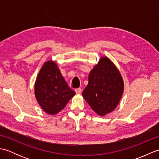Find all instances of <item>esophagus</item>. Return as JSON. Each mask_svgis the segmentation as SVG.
<instances>
[{"instance_id": "34e87169", "label": "esophagus", "mask_w": 159, "mask_h": 159, "mask_svg": "<svg viewBox=\"0 0 159 159\" xmlns=\"http://www.w3.org/2000/svg\"><path fill=\"white\" fill-rule=\"evenodd\" d=\"M75 92H76V94H80V93H81L82 90L80 88H78V89H75Z\"/></svg>"}]
</instances>
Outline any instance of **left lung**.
<instances>
[{
	"instance_id": "1",
	"label": "left lung",
	"mask_w": 159,
	"mask_h": 159,
	"mask_svg": "<svg viewBox=\"0 0 159 159\" xmlns=\"http://www.w3.org/2000/svg\"><path fill=\"white\" fill-rule=\"evenodd\" d=\"M83 97L100 116L112 112L124 92V80L119 70L107 57H102L91 70Z\"/></svg>"
}]
</instances>
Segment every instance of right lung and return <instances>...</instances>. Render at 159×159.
<instances>
[{
    "mask_svg": "<svg viewBox=\"0 0 159 159\" xmlns=\"http://www.w3.org/2000/svg\"><path fill=\"white\" fill-rule=\"evenodd\" d=\"M75 94L67 85L56 62L49 60L43 63L35 83V96L44 112L57 114Z\"/></svg>",
    "mask_w": 159,
    "mask_h": 159,
    "instance_id": "right-lung-1",
    "label": "right lung"
}]
</instances>
